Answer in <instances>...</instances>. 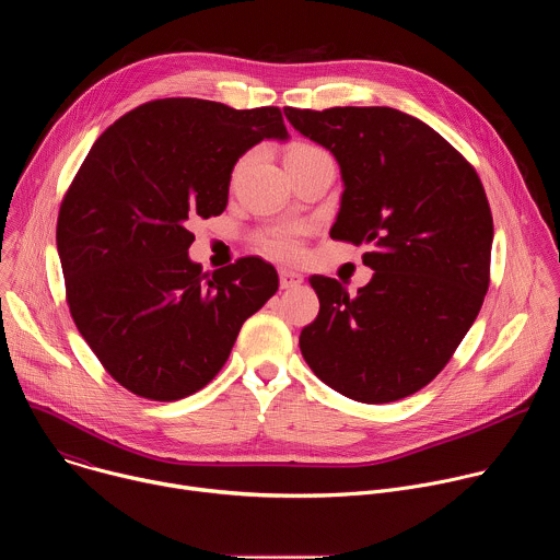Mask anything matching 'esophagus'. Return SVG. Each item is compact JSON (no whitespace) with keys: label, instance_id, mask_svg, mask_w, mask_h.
<instances>
[{"label":"esophagus","instance_id":"obj_1","mask_svg":"<svg viewBox=\"0 0 560 560\" xmlns=\"http://www.w3.org/2000/svg\"><path fill=\"white\" fill-rule=\"evenodd\" d=\"M279 283H281L283 290L296 288V285L303 283V275H299V272H294V270H288V268H281V270H279Z\"/></svg>","mask_w":560,"mask_h":560}]
</instances>
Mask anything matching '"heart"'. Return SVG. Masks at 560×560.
<instances>
[{
  "label": "heart",
  "instance_id": "1",
  "mask_svg": "<svg viewBox=\"0 0 560 560\" xmlns=\"http://www.w3.org/2000/svg\"><path fill=\"white\" fill-rule=\"evenodd\" d=\"M310 152H318L316 145L310 143H296L288 150V156H303ZM285 156V159H288ZM266 248L279 257H294L299 253V238H296V230L285 228V230H277L272 232V236L266 242Z\"/></svg>",
  "mask_w": 560,
  "mask_h": 560
}]
</instances>
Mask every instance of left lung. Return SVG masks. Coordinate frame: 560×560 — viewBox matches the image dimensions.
I'll return each instance as SVG.
<instances>
[{
	"label": "left lung",
	"mask_w": 560,
	"mask_h": 560,
	"mask_svg": "<svg viewBox=\"0 0 560 560\" xmlns=\"http://www.w3.org/2000/svg\"><path fill=\"white\" fill-rule=\"evenodd\" d=\"M337 159L332 238L368 246V285L312 275L318 314L301 330L310 370L361 404L425 387L471 328L490 285L494 223L476 171L436 130L387 106L283 108Z\"/></svg>",
	"instance_id": "left-lung-1"
}]
</instances>
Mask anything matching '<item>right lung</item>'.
<instances>
[{"label":"right lung","instance_id":"add662e5","mask_svg":"<svg viewBox=\"0 0 560 560\" xmlns=\"http://www.w3.org/2000/svg\"><path fill=\"white\" fill-rule=\"evenodd\" d=\"M288 137L275 106L173 97L130 110L93 143L59 208L57 253L77 330L132 394L177 401L208 385L277 292L259 257L201 272L186 223L225 210L238 156Z\"/></svg>","mask_w":560,"mask_h":560}]
</instances>
